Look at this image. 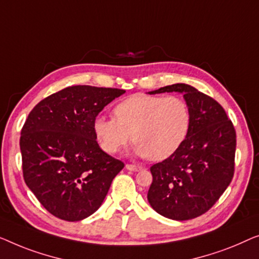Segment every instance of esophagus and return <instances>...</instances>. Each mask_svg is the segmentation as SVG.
<instances>
[{"label": "esophagus", "mask_w": 259, "mask_h": 259, "mask_svg": "<svg viewBox=\"0 0 259 259\" xmlns=\"http://www.w3.org/2000/svg\"><path fill=\"white\" fill-rule=\"evenodd\" d=\"M125 167L130 171H140V170H142L141 165H135V164H126Z\"/></svg>", "instance_id": "34e87169"}]
</instances>
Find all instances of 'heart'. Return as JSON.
<instances>
[{
  "label": "heart",
  "instance_id": "obj_1",
  "mask_svg": "<svg viewBox=\"0 0 259 259\" xmlns=\"http://www.w3.org/2000/svg\"><path fill=\"white\" fill-rule=\"evenodd\" d=\"M114 115L94 121L101 148L117 154L134 138L135 154L152 161H163L180 149L191 121L188 104L177 96L133 95L116 105Z\"/></svg>",
  "mask_w": 259,
  "mask_h": 259
}]
</instances>
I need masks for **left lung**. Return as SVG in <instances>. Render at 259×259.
I'll use <instances>...</instances> for the list:
<instances>
[{
    "instance_id": "1",
    "label": "left lung",
    "mask_w": 259,
    "mask_h": 259,
    "mask_svg": "<svg viewBox=\"0 0 259 259\" xmlns=\"http://www.w3.org/2000/svg\"><path fill=\"white\" fill-rule=\"evenodd\" d=\"M183 94L190 128L180 149L150 167L148 201L162 216L188 221L205 213L234 177L236 131L222 105L194 87L176 83L150 95Z\"/></svg>"
}]
</instances>
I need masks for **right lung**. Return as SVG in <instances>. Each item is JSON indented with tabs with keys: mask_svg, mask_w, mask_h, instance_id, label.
<instances>
[{
	"mask_svg": "<svg viewBox=\"0 0 259 259\" xmlns=\"http://www.w3.org/2000/svg\"><path fill=\"white\" fill-rule=\"evenodd\" d=\"M125 93L92 85L68 87L34 107L21 131L25 184L50 213L77 222L102 205L124 163L97 143L94 121Z\"/></svg>",
	"mask_w": 259,
	"mask_h": 259,
	"instance_id": "1",
	"label": "right lung"
}]
</instances>
